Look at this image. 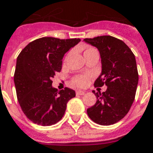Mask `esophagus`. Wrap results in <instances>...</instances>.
Wrapping results in <instances>:
<instances>
[{
    "instance_id": "1",
    "label": "esophagus",
    "mask_w": 153,
    "mask_h": 153,
    "mask_svg": "<svg viewBox=\"0 0 153 153\" xmlns=\"http://www.w3.org/2000/svg\"><path fill=\"white\" fill-rule=\"evenodd\" d=\"M84 94H85V91H80V90L76 91V95H79V96H82Z\"/></svg>"
}]
</instances>
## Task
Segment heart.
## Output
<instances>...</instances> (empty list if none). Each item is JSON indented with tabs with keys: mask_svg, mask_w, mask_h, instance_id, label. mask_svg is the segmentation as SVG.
Returning <instances> with one entry per match:
<instances>
[{
	"mask_svg": "<svg viewBox=\"0 0 153 153\" xmlns=\"http://www.w3.org/2000/svg\"><path fill=\"white\" fill-rule=\"evenodd\" d=\"M96 50L92 48H88L84 52L85 53H88V52H90V51ZM72 82L74 86H77V87H84V86L88 83V78L84 75H79V76L74 77L72 80Z\"/></svg>",
	"mask_w": 153,
	"mask_h": 153,
	"instance_id": "b5f03b06",
	"label": "heart"
}]
</instances>
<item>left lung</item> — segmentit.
<instances>
[{
	"label": "left lung",
	"mask_w": 153,
	"mask_h": 153,
	"mask_svg": "<svg viewBox=\"0 0 153 153\" xmlns=\"http://www.w3.org/2000/svg\"><path fill=\"white\" fill-rule=\"evenodd\" d=\"M83 41L99 50L101 73L95 87H107L106 91L94 94L97 102L87 113L94 123L109 126L127 114L134 102L139 74L135 56L125 43L110 36H97Z\"/></svg>",
	"instance_id": "left-lung-1"
}]
</instances>
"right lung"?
Returning <instances> with one entry per match:
<instances>
[{
    "mask_svg": "<svg viewBox=\"0 0 153 153\" xmlns=\"http://www.w3.org/2000/svg\"><path fill=\"white\" fill-rule=\"evenodd\" d=\"M80 40L43 37L29 43L19 53L13 80L19 105L32 123L45 126L58 123L67 102L75 97L71 88H53L52 79L62 70L65 53Z\"/></svg>",
    "mask_w": 153,
    "mask_h": 153,
    "instance_id": "obj_1",
    "label": "right lung"
}]
</instances>
